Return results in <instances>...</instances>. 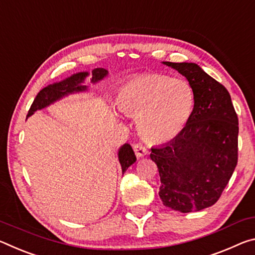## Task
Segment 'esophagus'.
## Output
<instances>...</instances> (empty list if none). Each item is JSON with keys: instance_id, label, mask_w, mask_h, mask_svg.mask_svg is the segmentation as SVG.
<instances>
[{"instance_id": "obj_1", "label": "esophagus", "mask_w": 255, "mask_h": 255, "mask_svg": "<svg viewBox=\"0 0 255 255\" xmlns=\"http://www.w3.org/2000/svg\"><path fill=\"white\" fill-rule=\"evenodd\" d=\"M133 150H134V153L136 157H143L148 153V149L144 147L143 144L141 143H136L134 144V147H133Z\"/></svg>"}]
</instances>
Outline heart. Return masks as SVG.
Returning <instances> with one entry per match:
<instances>
[{
    "instance_id": "b5f03b06",
    "label": "heart",
    "mask_w": 255,
    "mask_h": 255,
    "mask_svg": "<svg viewBox=\"0 0 255 255\" xmlns=\"http://www.w3.org/2000/svg\"><path fill=\"white\" fill-rule=\"evenodd\" d=\"M194 100L189 81L161 73L133 77L118 95L120 110L136 116L140 134L156 143L167 142L181 133L191 118Z\"/></svg>"
}]
</instances>
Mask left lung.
I'll list each match as a JSON object with an SVG mask.
<instances>
[{
    "label": "left lung",
    "instance_id": "obj_1",
    "mask_svg": "<svg viewBox=\"0 0 255 255\" xmlns=\"http://www.w3.org/2000/svg\"><path fill=\"white\" fill-rule=\"evenodd\" d=\"M165 65L178 71L194 89L191 118L168 143L151 148L160 176L159 197L179 212L215 204L237 165L239 119L227 89L195 63Z\"/></svg>",
    "mask_w": 255,
    "mask_h": 255
}]
</instances>
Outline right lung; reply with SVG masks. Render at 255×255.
I'll return each mask as SVG.
<instances>
[{
	"mask_svg": "<svg viewBox=\"0 0 255 255\" xmlns=\"http://www.w3.org/2000/svg\"><path fill=\"white\" fill-rule=\"evenodd\" d=\"M91 74H93L91 82L97 83L107 76L108 71L103 68H97L91 71ZM88 76V72H79L60 82H55L53 85L45 87L44 89L39 91L38 95L36 96V98L33 99V103L30 106V110L28 112L27 118L31 116L36 111L43 110V108L49 106L51 104L55 103L56 100H60L61 98L65 97V96L88 90V87L82 85L85 82V79ZM119 160L121 167H122V173L127 172L128 167L135 162L136 157L134 155V151H133L132 147L128 143H125L120 148Z\"/></svg>",
	"mask_w": 255,
	"mask_h": 255,
	"instance_id": "right-lung-1",
	"label": "right lung"
}]
</instances>
